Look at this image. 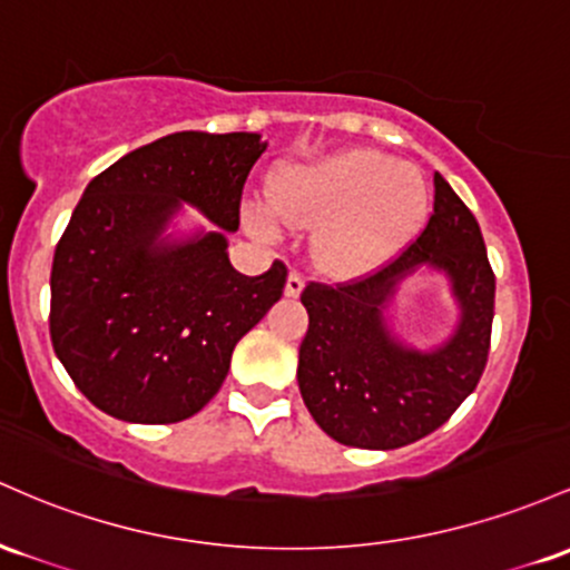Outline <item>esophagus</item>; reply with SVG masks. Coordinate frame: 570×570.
<instances>
[{"label": "esophagus", "mask_w": 570, "mask_h": 570, "mask_svg": "<svg viewBox=\"0 0 570 570\" xmlns=\"http://www.w3.org/2000/svg\"><path fill=\"white\" fill-rule=\"evenodd\" d=\"M304 291V274L302 272H291L287 274V283H285V296L296 298L298 293Z\"/></svg>", "instance_id": "obj_1"}]
</instances>
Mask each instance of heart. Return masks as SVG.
Wrapping results in <instances>:
<instances>
[{
	"mask_svg": "<svg viewBox=\"0 0 570 570\" xmlns=\"http://www.w3.org/2000/svg\"><path fill=\"white\" fill-rule=\"evenodd\" d=\"M272 199L291 226H323L317 261L338 277L385 264L417 236L431 213L423 171L366 147L291 166L274 183ZM255 226L274 232L277 220L261 209Z\"/></svg>",
	"mask_w": 570,
	"mask_h": 570,
	"instance_id": "heart-1",
	"label": "heart"
}]
</instances>
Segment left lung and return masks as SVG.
Returning <instances> with one entry per match:
<instances>
[{"label": "left lung", "instance_id": "8db88e82", "mask_svg": "<svg viewBox=\"0 0 570 570\" xmlns=\"http://www.w3.org/2000/svg\"><path fill=\"white\" fill-rule=\"evenodd\" d=\"M417 267L451 279L461 320L436 351L406 348L384 325L394 287ZM298 350V390L315 423L338 444L399 450L428 436L474 393L488 366L495 274L476 217L433 175V215L393 261L353 283H309Z\"/></svg>", "mask_w": 570, "mask_h": 570}]
</instances>
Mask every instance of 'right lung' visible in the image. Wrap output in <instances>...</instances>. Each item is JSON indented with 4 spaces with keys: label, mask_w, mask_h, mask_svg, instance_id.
<instances>
[{
    "label": "right lung",
    "mask_w": 570,
    "mask_h": 570,
    "mask_svg": "<svg viewBox=\"0 0 570 570\" xmlns=\"http://www.w3.org/2000/svg\"><path fill=\"white\" fill-rule=\"evenodd\" d=\"M264 150L261 134L177 131L88 183L56 245L50 342L101 412L142 425L194 417L220 390L236 342L283 298V261L245 277L226 253ZM180 200L222 228L164 240Z\"/></svg>",
    "instance_id": "add662e5"
}]
</instances>
